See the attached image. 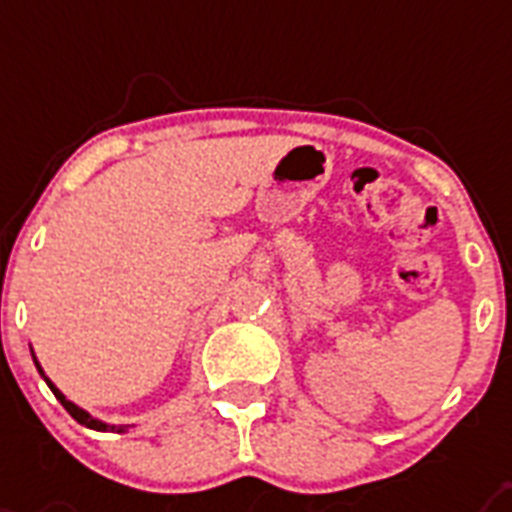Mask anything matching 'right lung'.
I'll return each mask as SVG.
<instances>
[{"mask_svg":"<svg viewBox=\"0 0 512 512\" xmlns=\"http://www.w3.org/2000/svg\"><path fill=\"white\" fill-rule=\"evenodd\" d=\"M31 356H34V353H31ZM34 364H36V369H39V374H42V377H44V382H47L52 393H55V398H58L60 404H63V409H66V412L71 414V417H74V420L79 422V425H84V428H92V430H116V433H124V430H127V425H108V422L98 420V417H92L90 412H84L82 406H76L74 401H68V398L63 396V393H60V390L55 388V385H52L50 377H47V374L42 372V366H39V361H36V358H34Z\"/></svg>","mask_w":512,"mask_h":512,"instance_id":"add662e5","label":"right lung"}]
</instances>
